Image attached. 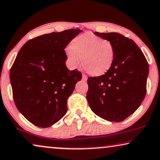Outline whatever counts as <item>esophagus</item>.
<instances>
[{
    "label": "esophagus",
    "mask_w": 160,
    "mask_h": 160,
    "mask_svg": "<svg viewBox=\"0 0 160 160\" xmlns=\"http://www.w3.org/2000/svg\"><path fill=\"white\" fill-rule=\"evenodd\" d=\"M82 80L84 81V82H87V76L84 75V74H83V75H82Z\"/></svg>",
    "instance_id": "obj_1"
}]
</instances>
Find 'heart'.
<instances>
[{
	"mask_svg": "<svg viewBox=\"0 0 160 160\" xmlns=\"http://www.w3.org/2000/svg\"><path fill=\"white\" fill-rule=\"evenodd\" d=\"M68 62L72 68L82 66L92 76H100L111 68L116 58L114 45L110 41L87 32L72 41L65 51Z\"/></svg>",
	"mask_w": 160,
	"mask_h": 160,
	"instance_id": "obj_1",
	"label": "heart"
}]
</instances>
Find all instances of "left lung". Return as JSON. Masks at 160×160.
<instances>
[{"label": "left lung", "instance_id": "obj_1", "mask_svg": "<svg viewBox=\"0 0 160 160\" xmlns=\"http://www.w3.org/2000/svg\"><path fill=\"white\" fill-rule=\"evenodd\" d=\"M95 34L113 43L116 58L106 73L88 78L87 99L98 117L122 122L138 108L145 98L148 62L132 39L113 32Z\"/></svg>", "mask_w": 160, "mask_h": 160}]
</instances>
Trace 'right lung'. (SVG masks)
Listing matches in <instances>:
<instances>
[{
  "instance_id": "obj_1",
  "label": "right lung",
  "mask_w": 160,
  "mask_h": 160,
  "mask_svg": "<svg viewBox=\"0 0 160 160\" xmlns=\"http://www.w3.org/2000/svg\"><path fill=\"white\" fill-rule=\"evenodd\" d=\"M82 30H65L27 41L10 70L13 98L22 114L34 125L48 128L67 112V100L82 73L69 71L65 48Z\"/></svg>"
}]
</instances>
